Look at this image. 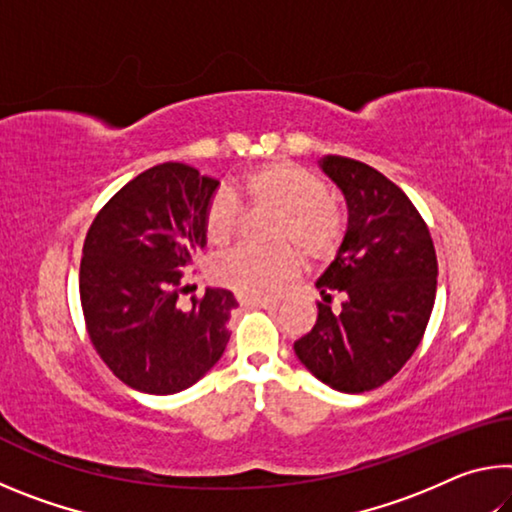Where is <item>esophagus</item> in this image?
<instances>
[{"instance_id": "obj_1", "label": "esophagus", "mask_w": 512, "mask_h": 512, "mask_svg": "<svg viewBox=\"0 0 512 512\" xmlns=\"http://www.w3.org/2000/svg\"><path fill=\"white\" fill-rule=\"evenodd\" d=\"M241 305L273 311V309H277V305H280V300H275V298H246V300H241Z\"/></svg>"}]
</instances>
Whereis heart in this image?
<instances>
[{
  "mask_svg": "<svg viewBox=\"0 0 512 512\" xmlns=\"http://www.w3.org/2000/svg\"><path fill=\"white\" fill-rule=\"evenodd\" d=\"M239 192L255 210H273L282 216L277 223V244H296L302 255L323 262L329 259L343 239V214L329 198L327 185L316 173L293 162H268L248 171ZM241 223L237 198L225 189L212 194L205 207L207 237L216 244L230 241ZM300 253L296 248L255 250L235 248L214 266V275L223 287L246 298H266L296 277Z\"/></svg>",
  "mask_w": 512,
  "mask_h": 512,
  "instance_id": "heart-1",
  "label": "heart"
}]
</instances>
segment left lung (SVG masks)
I'll use <instances>...</instances> for the list:
<instances>
[{
  "instance_id": "8db88e82",
  "label": "left lung",
  "mask_w": 512,
  "mask_h": 512,
  "mask_svg": "<svg viewBox=\"0 0 512 512\" xmlns=\"http://www.w3.org/2000/svg\"><path fill=\"white\" fill-rule=\"evenodd\" d=\"M320 169L345 196L348 230L316 282V325L293 350L334 391L366 393L397 375L422 341L436 300V250L420 212L384 173L341 155H325ZM332 290L346 296L339 312L328 305Z\"/></svg>"
}]
</instances>
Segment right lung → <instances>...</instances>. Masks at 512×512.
Returning a JSON list of instances; mask_svg holds the SVG:
<instances>
[{
	"label": "right lung",
	"instance_id": "right-lung-1",
	"mask_svg": "<svg viewBox=\"0 0 512 512\" xmlns=\"http://www.w3.org/2000/svg\"><path fill=\"white\" fill-rule=\"evenodd\" d=\"M219 187L183 162L146 169L94 216L83 244L81 307L90 341L126 386L180 393L228 345V289L180 307L183 268L207 244L205 207Z\"/></svg>",
	"mask_w": 512,
	"mask_h": 512
}]
</instances>
